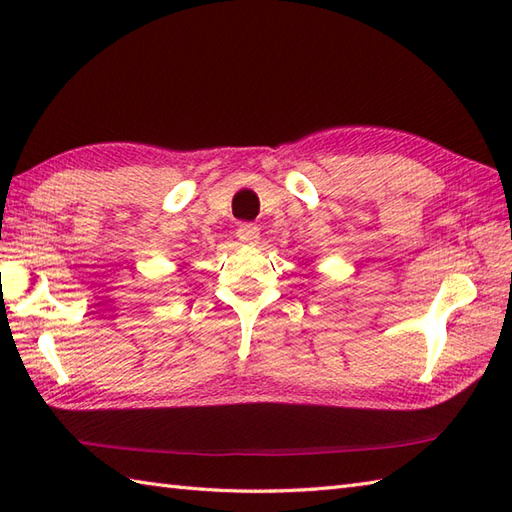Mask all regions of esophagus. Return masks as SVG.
<instances>
[{
	"mask_svg": "<svg viewBox=\"0 0 512 512\" xmlns=\"http://www.w3.org/2000/svg\"><path fill=\"white\" fill-rule=\"evenodd\" d=\"M237 239L244 246H255L259 242V228L255 224H239Z\"/></svg>",
	"mask_w": 512,
	"mask_h": 512,
	"instance_id": "34e87169",
	"label": "esophagus"
}]
</instances>
